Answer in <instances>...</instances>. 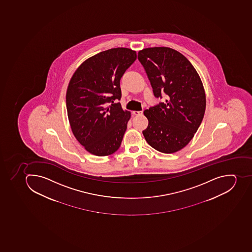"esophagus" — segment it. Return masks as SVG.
<instances>
[{
    "label": "esophagus",
    "instance_id": "obj_1",
    "mask_svg": "<svg viewBox=\"0 0 252 252\" xmlns=\"http://www.w3.org/2000/svg\"><path fill=\"white\" fill-rule=\"evenodd\" d=\"M133 115H134V116H140V115H142V111H136V110H134V111H133Z\"/></svg>",
    "mask_w": 252,
    "mask_h": 252
}]
</instances>
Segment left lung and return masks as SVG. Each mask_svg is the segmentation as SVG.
<instances>
[{
    "label": "left lung",
    "instance_id": "8db88e82",
    "mask_svg": "<svg viewBox=\"0 0 252 252\" xmlns=\"http://www.w3.org/2000/svg\"><path fill=\"white\" fill-rule=\"evenodd\" d=\"M137 58L154 96L166 95L165 101L144 111L149 121L144 137L159 152H177L189 143L204 118L206 96L201 79L189 60L173 48H145Z\"/></svg>",
    "mask_w": 252,
    "mask_h": 252
}]
</instances>
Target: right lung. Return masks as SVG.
Listing matches in <instances>:
<instances>
[{"label":"right lung","mask_w":252,"mask_h":252,"mask_svg":"<svg viewBox=\"0 0 252 252\" xmlns=\"http://www.w3.org/2000/svg\"><path fill=\"white\" fill-rule=\"evenodd\" d=\"M137 59L135 51L111 48L90 57L73 74L66 94L71 130L85 150L108 156L119 150L130 119L120 102V79Z\"/></svg>","instance_id":"obj_1"}]
</instances>
